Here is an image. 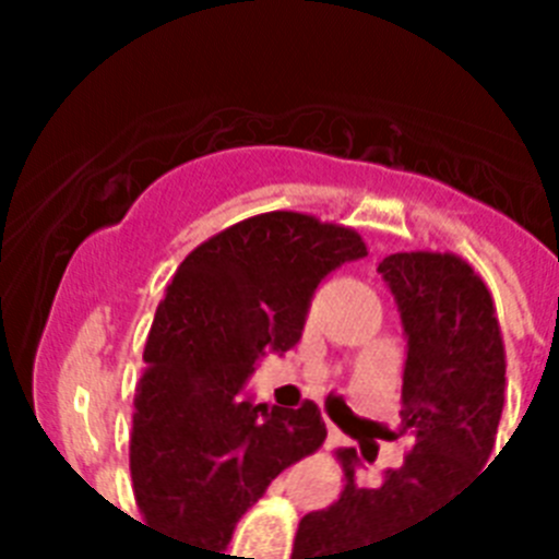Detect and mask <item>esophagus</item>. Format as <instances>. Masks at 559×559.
<instances>
[{
    "mask_svg": "<svg viewBox=\"0 0 559 559\" xmlns=\"http://www.w3.org/2000/svg\"><path fill=\"white\" fill-rule=\"evenodd\" d=\"M328 439H330V445H344V433L338 431V426H333L328 419Z\"/></svg>",
    "mask_w": 559,
    "mask_h": 559,
    "instance_id": "1",
    "label": "esophagus"
}]
</instances>
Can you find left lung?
Listing matches in <instances>:
<instances>
[{
  "label": "left lung",
  "mask_w": 559,
  "mask_h": 559,
  "mask_svg": "<svg viewBox=\"0 0 559 559\" xmlns=\"http://www.w3.org/2000/svg\"><path fill=\"white\" fill-rule=\"evenodd\" d=\"M378 274L392 288L408 338L400 433L412 439V451L374 487L358 484L355 448L335 451L344 490L328 510L299 521L290 559H374V546L439 512L496 445L507 355L481 276L448 251H397L383 257Z\"/></svg>",
  "instance_id": "1"
}]
</instances>
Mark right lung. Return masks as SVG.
I'll return each mask as SVG.
<instances>
[{
  "instance_id": "obj_1",
  "label": "right lung",
  "mask_w": 559,
  "mask_h": 559,
  "mask_svg": "<svg viewBox=\"0 0 559 559\" xmlns=\"http://www.w3.org/2000/svg\"><path fill=\"white\" fill-rule=\"evenodd\" d=\"M360 257L358 231L302 212L246 218L185 257L153 316L133 397L131 481L153 532L218 559L269 484L322 448L316 403L269 412L243 386L265 349L288 353L302 338L324 276Z\"/></svg>"
}]
</instances>
